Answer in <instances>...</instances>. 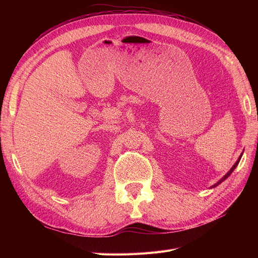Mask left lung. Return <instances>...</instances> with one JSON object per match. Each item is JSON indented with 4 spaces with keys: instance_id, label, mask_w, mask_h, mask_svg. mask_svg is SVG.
I'll return each instance as SVG.
<instances>
[{
    "instance_id": "8db88e82",
    "label": "left lung",
    "mask_w": 258,
    "mask_h": 258,
    "mask_svg": "<svg viewBox=\"0 0 258 258\" xmlns=\"http://www.w3.org/2000/svg\"><path fill=\"white\" fill-rule=\"evenodd\" d=\"M242 155H243V153H241V155L239 156V158H238V160H237V161L235 162V165H233V166L231 167V169H230V170L228 171V172H227V173H226V174H225V175H224V176H223V177H222V178L220 179V181H218V182H216V183H215L214 185H212V186H211V187H210V188H214V187H216L217 185H220V184H221L222 182H224V181H225V179H226V178H227V177H228V176H229V175H230V174H231V173L233 172V170H235V169L237 168V166H238V163L240 162V159H241V157H242Z\"/></svg>"
}]
</instances>
